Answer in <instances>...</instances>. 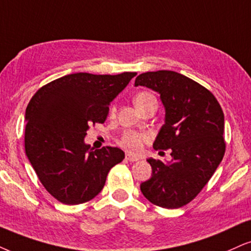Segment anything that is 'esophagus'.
Segmentation results:
<instances>
[{
    "label": "esophagus",
    "instance_id": "34e87169",
    "mask_svg": "<svg viewBox=\"0 0 251 251\" xmlns=\"http://www.w3.org/2000/svg\"><path fill=\"white\" fill-rule=\"evenodd\" d=\"M126 160H129V162H137L138 159V157H136V156H132L131 153H129V152H126Z\"/></svg>",
    "mask_w": 251,
    "mask_h": 251
}]
</instances>
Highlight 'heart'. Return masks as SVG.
Returning a JSON list of instances; mask_svg holds the SVG:
<instances>
[{
    "mask_svg": "<svg viewBox=\"0 0 251 251\" xmlns=\"http://www.w3.org/2000/svg\"><path fill=\"white\" fill-rule=\"evenodd\" d=\"M134 103L137 107L138 110H142L144 107H147L150 103H157L156 98L152 93L142 91L138 92L137 94L134 97ZM115 114V107L110 108V115ZM148 141V136L141 132H135V131H126L123 134L122 137L120 140V144L123 148H126V150H129L132 153H137L142 150L145 142Z\"/></svg>",
    "mask_w": 251,
    "mask_h": 251,
    "instance_id": "b5f03b06",
    "label": "heart"
}]
</instances>
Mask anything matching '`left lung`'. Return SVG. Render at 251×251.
<instances>
[{
	"label": "left lung",
	"mask_w": 251,
	"mask_h": 251,
	"mask_svg": "<svg viewBox=\"0 0 251 251\" xmlns=\"http://www.w3.org/2000/svg\"><path fill=\"white\" fill-rule=\"evenodd\" d=\"M135 86L159 93L165 123L153 148L171 149L172 157L169 163L148 159L152 175L141 191L153 205L179 208L200 193L224 158V111L208 89L173 71L142 73Z\"/></svg>",
	"instance_id": "obj_1"
}]
</instances>
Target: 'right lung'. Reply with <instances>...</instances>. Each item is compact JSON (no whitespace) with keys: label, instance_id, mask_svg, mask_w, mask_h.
<instances>
[{"label":"right lung","instance_id":"1","mask_svg":"<svg viewBox=\"0 0 251 251\" xmlns=\"http://www.w3.org/2000/svg\"><path fill=\"white\" fill-rule=\"evenodd\" d=\"M136 72L73 73L36 92L25 110V153L45 190L65 205L97 197L108 172L125 158L119 148L91 149L89 126L103 123L110 102Z\"/></svg>","mask_w":251,"mask_h":251}]
</instances>
